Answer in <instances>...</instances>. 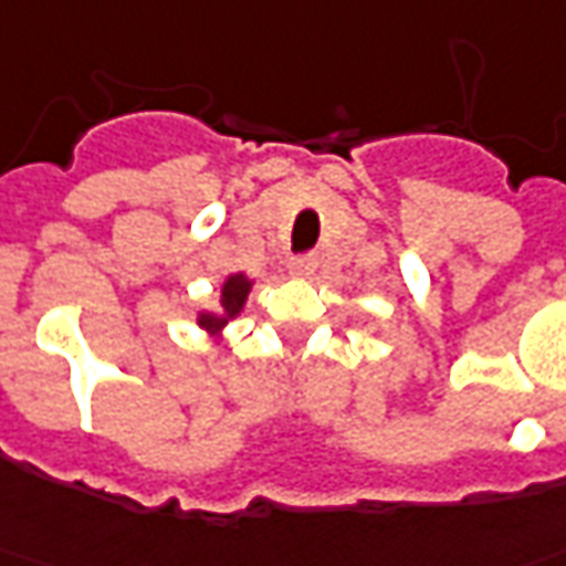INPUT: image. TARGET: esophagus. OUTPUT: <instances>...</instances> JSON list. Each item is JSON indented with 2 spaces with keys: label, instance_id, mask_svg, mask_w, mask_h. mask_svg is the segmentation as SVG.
<instances>
[{
  "label": "esophagus",
  "instance_id": "obj_1",
  "mask_svg": "<svg viewBox=\"0 0 566 566\" xmlns=\"http://www.w3.org/2000/svg\"><path fill=\"white\" fill-rule=\"evenodd\" d=\"M315 270H317L315 254H296V258H291V275H296V279H312V272Z\"/></svg>",
  "mask_w": 566,
  "mask_h": 566
}]
</instances>
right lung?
<instances>
[{
    "instance_id": "obj_1",
    "label": "right lung",
    "mask_w": 566,
    "mask_h": 566,
    "mask_svg": "<svg viewBox=\"0 0 566 566\" xmlns=\"http://www.w3.org/2000/svg\"><path fill=\"white\" fill-rule=\"evenodd\" d=\"M251 287H254V279H249L245 272H230L228 279L221 282L219 308H200L198 312L195 324H198L216 345L224 342V329H228L230 321H237V317L242 315Z\"/></svg>"
}]
</instances>
